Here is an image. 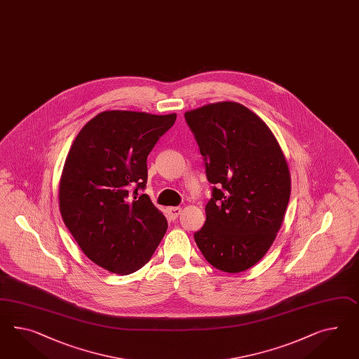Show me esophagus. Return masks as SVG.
<instances>
[{"instance_id":"1","label":"esophagus","mask_w":359,"mask_h":359,"mask_svg":"<svg viewBox=\"0 0 359 359\" xmlns=\"http://www.w3.org/2000/svg\"><path fill=\"white\" fill-rule=\"evenodd\" d=\"M167 212H168V217H170V219H172V221H175L179 215H180V213H182V208H168L167 209Z\"/></svg>"}]
</instances>
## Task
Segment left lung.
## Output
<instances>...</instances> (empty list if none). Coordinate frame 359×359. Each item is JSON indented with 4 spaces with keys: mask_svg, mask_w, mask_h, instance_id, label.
I'll list each match as a JSON object with an SVG mask.
<instances>
[{
    "mask_svg": "<svg viewBox=\"0 0 359 359\" xmlns=\"http://www.w3.org/2000/svg\"><path fill=\"white\" fill-rule=\"evenodd\" d=\"M184 117L213 184L196 244L214 268L247 271L281 227L291 191L286 159L268 126L239 103L208 104Z\"/></svg>",
    "mask_w": 359,
    "mask_h": 359,
    "instance_id": "obj_1",
    "label": "left lung"
}]
</instances>
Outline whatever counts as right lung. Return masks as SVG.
Returning a JSON list of instances; mask_svg holds the SVG:
<instances>
[{"mask_svg":"<svg viewBox=\"0 0 359 359\" xmlns=\"http://www.w3.org/2000/svg\"><path fill=\"white\" fill-rule=\"evenodd\" d=\"M176 115L104 111L81 129L60 180V212L81 250L107 271L130 274L155 252L167 219L141 194L147 155Z\"/></svg>","mask_w":359,"mask_h":359,"instance_id":"right-lung-1","label":"right lung"}]
</instances>
